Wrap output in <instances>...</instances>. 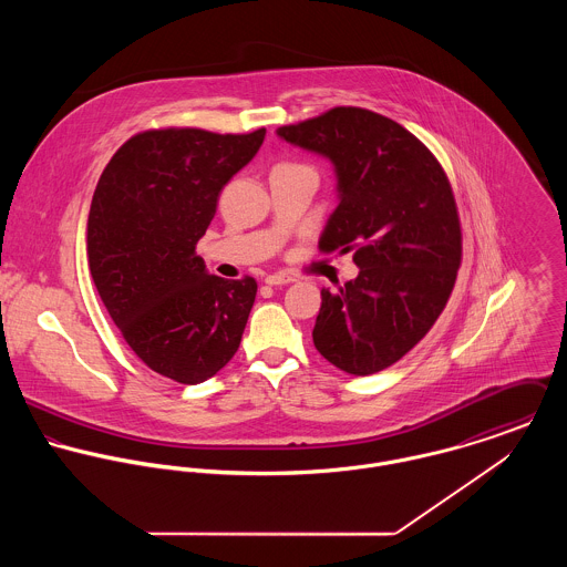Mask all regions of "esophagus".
Wrapping results in <instances>:
<instances>
[{"label":"esophagus","instance_id":"34e87169","mask_svg":"<svg viewBox=\"0 0 567 567\" xmlns=\"http://www.w3.org/2000/svg\"><path fill=\"white\" fill-rule=\"evenodd\" d=\"M264 281H266L268 286H288V284L295 281V277L284 275V272H277V275H268Z\"/></svg>","mask_w":567,"mask_h":567}]
</instances>
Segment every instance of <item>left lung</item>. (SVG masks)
Here are the masks:
<instances>
[{
    "label": "left lung",
    "mask_w": 567,
    "mask_h": 567,
    "mask_svg": "<svg viewBox=\"0 0 567 567\" xmlns=\"http://www.w3.org/2000/svg\"><path fill=\"white\" fill-rule=\"evenodd\" d=\"M277 135L333 165L338 207L319 246L353 250L360 268L336 292L321 290L315 347L344 373H378L430 331L452 295L463 248L450 181L402 124L367 109L336 106Z\"/></svg>",
    "instance_id": "1"
}]
</instances>
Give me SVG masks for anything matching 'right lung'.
<instances>
[{
    "mask_svg": "<svg viewBox=\"0 0 567 567\" xmlns=\"http://www.w3.org/2000/svg\"><path fill=\"white\" fill-rule=\"evenodd\" d=\"M264 137L266 128L146 131L113 155L93 192L86 257L97 295L137 358L174 382L209 380L240 347L257 284L209 275L196 244Z\"/></svg>",
    "mask_w": 567,
    "mask_h": 567,
    "instance_id": "add662e5",
    "label": "right lung"
}]
</instances>
